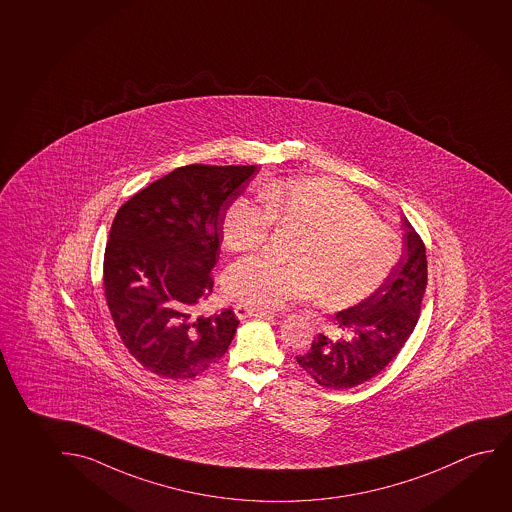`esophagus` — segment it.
Masks as SVG:
<instances>
[{
    "label": "esophagus",
    "mask_w": 512,
    "mask_h": 512,
    "mask_svg": "<svg viewBox=\"0 0 512 512\" xmlns=\"http://www.w3.org/2000/svg\"><path fill=\"white\" fill-rule=\"evenodd\" d=\"M235 314L238 319H245V317H270V312L267 310L254 309V307H247V305H235Z\"/></svg>",
    "instance_id": "34e87169"
}]
</instances>
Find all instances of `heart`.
Masks as SVG:
<instances>
[{
	"mask_svg": "<svg viewBox=\"0 0 512 512\" xmlns=\"http://www.w3.org/2000/svg\"><path fill=\"white\" fill-rule=\"evenodd\" d=\"M261 203L238 198L224 219L230 251H251L268 237L274 221H295L309 230L295 263L247 256L224 275L231 300L254 309H279L323 289L324 302H360L388 281L400 256L395 235L375 221L360 198L326 179L268 180Z\"/></svg>",
	"mask_w": 512,
	"mask_h": 512,
	"instance_id": "b5f03b06",
	"label": "heart"
}]
</instances>
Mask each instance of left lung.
<instances>
[{
  "instance_id": "8db88e82",
  "label": "left lung",
  "mask_w": 512,
  "mask_h": 512,
  "mask_svg": "<svg viewBox=\"0 0 512 512\" xmlns=\"http://www.w3.org/2000/svg\"><path fill=\"white\" fill-rule=\"evenodd\" d=\"M404 221V252L388 281L353 307L340 310L335 321L344 337L317 335L309 351L296 356L298 365L324 388L349 389L381 374L404 347L418 324L426 289L423 240Z\"/></svg>"
}]
</instances>
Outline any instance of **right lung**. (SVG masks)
<instances>
[{"label":"right lung","mask_w":512,"mask_h":512,"mask_svg":"<svg viewBox=\"0 0 512 512\" xmlns=\"http://www.w3.org/2000/svg\"><path fill=\"white\" fill-rule=\"evenodd\" d=\"M256 173L254 165L182 166L117 210L103 289L124 347L152 374L191 379L228 351L235 312H193L212 293L226 210Z\"/></svg>","instance_id":"right-lung-1"}]
</instances>
